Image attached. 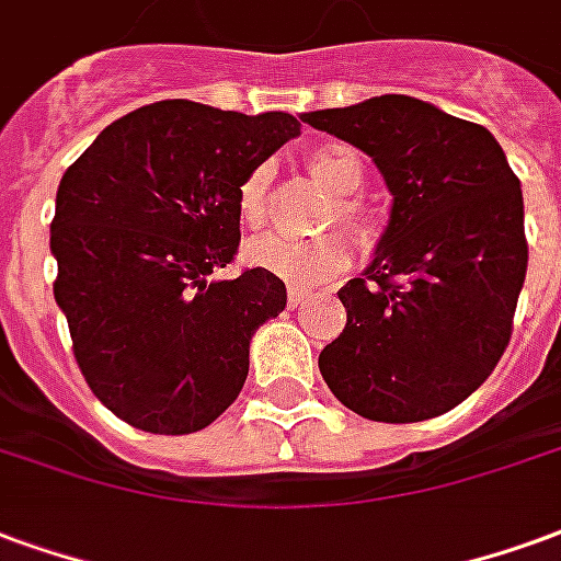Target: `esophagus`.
<instances>
[{
  "label": "esophagus",
  "instance_id": "obj_1",
  "mask_svg": "<svg viewBox=\"0 0 561 561\" xmlns=\"http://www.w3.org/2000/svg\"><path fill=\"white\" fill-rule=\"evenodd\" d=\"M310 298L308 289H298V286H289V293H286V301H289V308H298V305H305Z\"/></svg>",
  "mask_w": 561,
  "mask_h": 561
}]
</instances>
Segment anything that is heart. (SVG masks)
<instances>
[{"instance_id": "1", "label": "heart", "mask_w": 561, "mask_h": 561, "mask_svg": "<svg viewBox=\"0 0 561 561\" xmlns=\"http://www.w3.org/2000/svg\"><path fill=\"white\" fill-rule=\"evenodd\" d=\"M305 167L325 191L337 194L334 206L329 208L325 224H337L350 239H355L358 244H370L376 232L374 215L367 211V206L358 196H350L365 185L362 154L353 146L329 142V146L310 149L308 158H305ZM268 185H272V167L268 163L253 167L251 173L241 179L239 191H236V206H239V218L244 227L256 230L268 215ZM244 256L256 268H263L268 275L296 286H313L322 284V280H331L350 265L346 241L337 232H322V236H313V239H286V236H277V232H265V236H256V239L248 241Z\"/></svg>"}]
</instances>
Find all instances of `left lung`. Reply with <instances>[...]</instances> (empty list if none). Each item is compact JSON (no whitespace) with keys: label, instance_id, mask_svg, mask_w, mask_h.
Segmentation results:
<instances>
[{"label":"left lung","instance_id":"obj_1","mask_svg":"<svg viewBox=\"0 0 561 561\" xmlns=\"http://www.w3.org/2000/svg\"><path fill=\"white\" fill-rule=\"evenodd\" d=\"M367 151L394 196L346 325L320 353L331 394L362 419L410 424L454 410L505 353L526 280L520 179L488 128L410 95L305 113Z\"/></svg>","mask_w":561,"mask_h":561}]
</instances>
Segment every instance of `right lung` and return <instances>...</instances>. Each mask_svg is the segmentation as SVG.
Returning a JSON list of instances; mask_svg holds the SVG:
<instances>
[{"label":"right lung","mask_w":561,"mask_h":561,"mask_svg":"<svg viewBox=\"0 0 561 561\" xmlns=\"http://www.w3.org/2000/svg\"><path fill=\"white\" fill-rule=\"evenodd\" d=\"M298 130L289 113L175 98L113 122L65 170L53 296L92 394L130 427L196 433L239 398L253 331L286 308V286L263 268L211 272L239 253L241 179Z\"/></svg>","instance_id":"add662e5"}]
</instances>
